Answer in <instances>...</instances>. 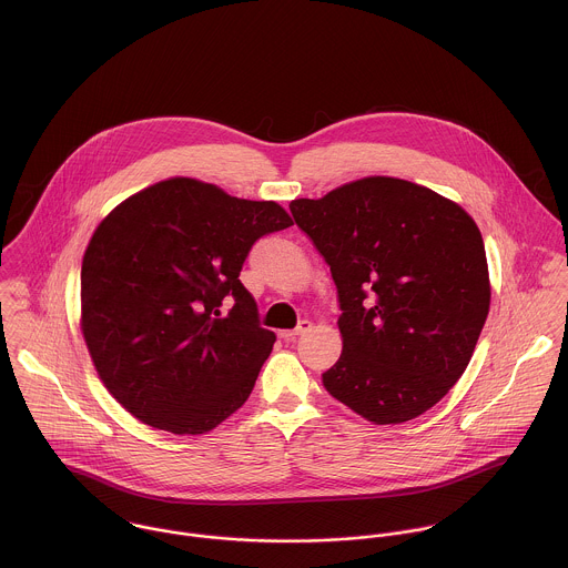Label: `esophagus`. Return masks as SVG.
I'll return each mask as SVG.
<instances>
[{
    "label": "esophagus",
    "mask_w": 568,
    "mask_h": 568,
    "mask_svg": "<svg viewBox=\"0 0 568 568\" xmlns=\"http://www.w3.org/2000/svg\"><path fill=\"white\" fill-rule=\"evenodd\" d=\"M313 328V324L308 322V320H303L294 331H281L278 335H281V339H285V342H290V339H296V337H301V335H305Z\"/></svg>",
    "instance_id": "1"
}]
</instances>
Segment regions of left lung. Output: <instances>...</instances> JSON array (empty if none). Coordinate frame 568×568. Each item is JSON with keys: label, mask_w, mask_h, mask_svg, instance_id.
<instances>
[{"label": "left lung", "mask_w": 568, "mask_h": 568, "mask_svg": "<svg viewBox=\"0 0 568 568\" xmlns=\"http://www.w3.org/2000/svg\"><path fill=\"white\" fill-rule=\"evenodd\" d=\"M339 292V361L324 387L363 419L419 417L467 369L490 306L480 229L458 203L363 176L290 203Z\"/></svg>", "instance_id": "obj_1"}]
</instances>
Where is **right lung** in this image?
Masks as SVG:
<instances>
[{
  "mask_svg": "<svg viewBox=\"0 0 568 568\" xmlns=\"http://www.w3.org/2000/svg\"><path fill=\"white\" fill-rule=\"evenodd\" d=\"M292 224L274 201L192 176L158 181L97 224L80 328L101 383L135 419L194 437L248 399L276 335L237 276L262 235ZM224 295L236 305L220 318Z\"/></svg>",
  "mask_w": 568,
  "mask_h": 568,
  "instance_id": "1",
  "label": "right lung"
}]
</instances>
